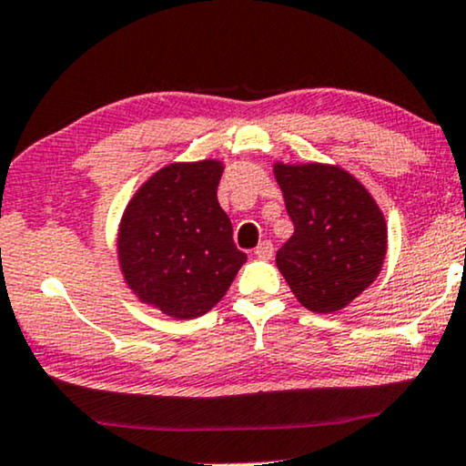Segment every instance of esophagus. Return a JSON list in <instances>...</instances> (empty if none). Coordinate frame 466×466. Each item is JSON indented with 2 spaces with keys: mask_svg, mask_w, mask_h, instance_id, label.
<instances>
[{
  "mask_svg": "<svg viewBox=\"0 0 466 466\" xmlns=\"http://www.w3.org/2000/svg\"><path fill=\"white\" fill-rule=\"evenodd\" d=\"M253 253H256V258H259V259H270L272 253H275V247H272L270 240H262Z\"/></svg>",
  "mask_w": 466,
  "mask_h": 466,
  "instance_id": "obj_1",
  "label": "esophagus"
}]
</instances>
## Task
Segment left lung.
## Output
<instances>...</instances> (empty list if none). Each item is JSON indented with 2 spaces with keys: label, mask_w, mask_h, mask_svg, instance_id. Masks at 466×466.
<instances>
[{
  "label": "left lung",
  "mask_w": 466,
  "mask_h": 466,
  "mask_svg": "<svg viewBox=\"0 0 466 466\" xmlns=\"http://www.w3.org/2000/svg\"><path fill=\"white\" fill-rule=\"evenodd\" d=\"M294 234L277 266L302 307L334 313L380 275L388 232L380 207L337 166L275 164Z\"/></svg>",
  "instance_id": "left-lung-1"
}]
</instances>
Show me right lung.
Segmentation results:
<instances>
[{"label":"right lung","instance_id":"right-lung-1","mask_svg":"<svg viewBox=\"0 0 466 466\" xmlns=\"http://www.w3.org/2000/svg\"><path fill=\"white\" fill-rule=\"evenodd\" d=\"M221 164H170L148 178L119 226V262L134 294L177 319L200 318L221 300L247 256L217 200Z\"/></svg>","mask_w":466,"mask_h":466}]
</instances>
